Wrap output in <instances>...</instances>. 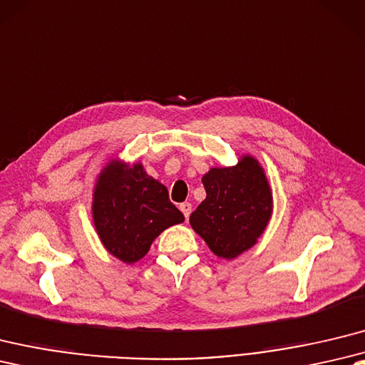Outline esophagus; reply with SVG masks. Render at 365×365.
Segmentation results:
<instances>
[{
	"label": "esophagus",
	"mask_w": 365,
	"mask_h": 365,
	"mask_svg": "<svg viewBox=\"0 0 365 365\" xmlns=\"http://www.w3.org/2000/svg\"><path fill=\"white\" fill-rule=\"evenodd\" d=\"M180 211L183 213V216L188 219L190 217V215H191V210H192V207H191V203L190 202H183V203H180Z\"/></svg>",
	"instance_id": "obj_1"
}]
</instances>
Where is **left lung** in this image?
<instances>
[{"mask_svg":"<svg viewBox=\"0 0 365 365\" xmlns=\"http://www.w3.org/2000/svg\"><path fill=\"white\" fill-rule=\"evenodd\" d=\"M207 197L190 217L211 252L232 259L250 249L272 213V194L255 158L232 168H213L202 179Z\"/></svg>","mask_w":365,"mask_h":365,"instance_id":"obj_1","label":"left lung"}]
</instances>
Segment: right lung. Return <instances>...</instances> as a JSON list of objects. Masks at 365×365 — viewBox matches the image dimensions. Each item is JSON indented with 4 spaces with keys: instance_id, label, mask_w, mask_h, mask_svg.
Wrapping results in <instances>:
<instances>
[{
    "instance_id": "add662e5",
    "label": "right lung",
    "mask_w": 365,
    "mask_h": 365,
    "mask_svg": "<svg viewBox=\"0 0 365 365\" xmlns=\"http://www.w3.org/2000/svg\"><path fill=\"white\" fill-rule=\"evenodd\" d=\"M93 219L106 249L129 264L146 255L165 228L185 221L165 185L149 177L140 163L118 162L99 175Z\"/></svg>"
}]
</instances>
